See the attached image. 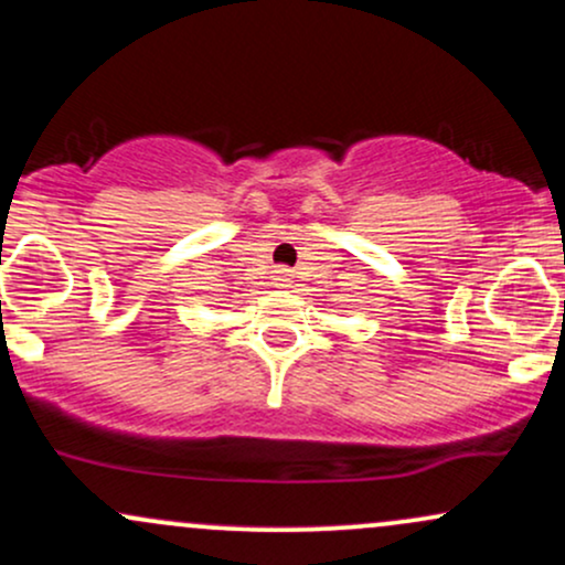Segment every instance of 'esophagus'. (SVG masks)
Wrapping results in <instances>:
<instances>
[{"label": "esophagus", "instance_id": "esophagus-1", "mask_svg": "<svg viewBox=\"0 0 565 565\" xmlns=\"http://www.w3.org/2000/svg\"><path fill=\"white\" fill-rule=\"evenodd\" d=\"M276 284H278V287H281V289H287V287H289V284H291V276H289V274H278V278H276Z\"/></svg>", "mask_w": 565, "mask_h": 565}]
</instances>
